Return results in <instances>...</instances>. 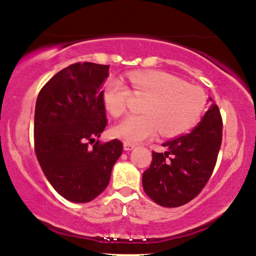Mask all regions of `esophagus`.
<instances>
[{"mask_svg": "<svg viewBox=\"0 0 256 256\" xmlns=\"http://www.w3.org/2000/svg\"><path fill=\"white\" fill-rule=\"evenodd\" d=\"M134 146H136L132 144V143H126V142L124 143V149H125V150H132V149H134Z\"/></svg>", "mask_w": 256, "mask_h": 256, "instance_id": "1", "label": "esophagus"}]
</instances>
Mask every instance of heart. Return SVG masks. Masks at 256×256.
I'll return each mask as SVG.
<instances>
[{
    "mask_svg": "<svg viewBox=\"0 0 256 256\" xmlns=\"http://www.w3.org/2000/svg\"><path fill=\"white\" fill-rule=\"evenodd\" d=\"M134 95L148 96L143 104L144 114L128 116L114 126V136L126 143H140L154 137L160 130L171 137L188 131L204 116L207 98L198 85L165 71L128 73ZM131 90L122 79L112 78L104 90V104L112 116H120L128 110Z\"/></svg>",
    "mask_w": 256,
    "mask_h": 256,
    "instance_id": "heart-1",
    "label": "heart"
}]
</instances>
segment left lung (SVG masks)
<instances>
[{"mask_svg":"<svg viewBox=\"0 0 256 256\" xmlns=\"http://www.w3.org/2000/svg\"><path fill=\"white\" fill-rule=\"evenodd\" d=\"M222 138V119L213 104L192 132L164 143L166 152H152L150 166L142 177L146 195L170 208L195 198L212 176Z\"/></svg>","mask_w":256,"mask_h":256,"instance_id":"8db88e82","label":"left lung"}]
</instances>
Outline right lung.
I'll return each instance as SVG.
<instances>
[{
  "label": "right lung",
  "instance_id": "1",
  "mask_svg": "<svg viewBox=\"0 0 256 256\" xmlns=\"http://www.w3.org/2000/svg\"><path fill=\"white\" fill-rule=\"evenodd\" d=\"M110 66L77 62L40 89L34 110V152L62 198L85 204L107 188L122 143H100L107 126L104 84Z\"/></svg>",
  "mask_w": 256,
  "mask_h": 256
}]
</instances>
